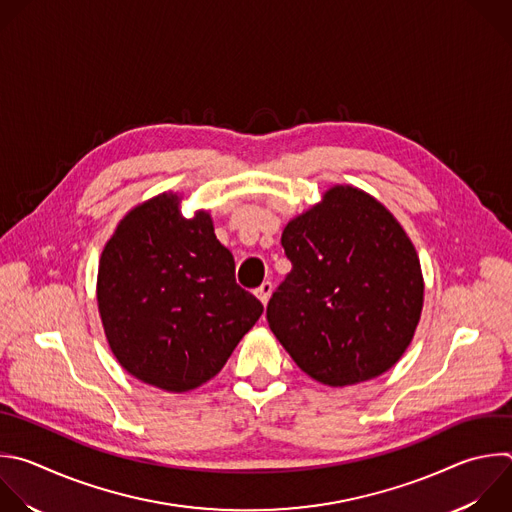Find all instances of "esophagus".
Wrapping results in <instances>:
<instances>
[{
	"label": "esophagus",
	"instance_id": "1",
	"mask_svg": "<svg viewBox=\"0 0 512 512\" xmlns=\"http://www.w3.org/2000/svg\"><path fill=\"white\" fill-rule=\"evenodd\" d=\"M271 291H273V283H271V281H263V283L257 287L255 295L261 299L263 305H267V301H269V297H271Z\"/></svg>",
	"mask_w": 512,
	"mask_h": 512
}]
</instances>
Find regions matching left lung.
<instances>
[{
  "mask_svg": "<svg viewBox=\"0 0 512 512\" xmlns=\"http://www.w3.org/2000/svg\"><path fill=\"white\" fill-rule=\"evenodd\" d=\"M281 245L291 271L267 321L293 362L333 388L388 372L424 303L420 259L396 217L368 193L335 185L287 223Z\"/></svg>",
  "mask_w": 512,
  "mask_h": 512,
  "instance_id": "1",
  "label": "left lung"
}]
</instances>
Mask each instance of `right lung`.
Segmentation results:
<instances>
[{"label":"right lung","mask_w":512,"mask_h":512,"mask_svg":"<svg viewBox=\"0 0 512 512\" xmlns=\"http://www.w3.org/2000/svg\"><path fill=\"white\" fill-rule=\"evenodd\" d=\"M98 311L108 346L136 380L189 392L215 378L263 313L207 211L181 215L162 193L134 207L104 245Z\"/></svg>","instance_id":"right-lung-1"}]
</instances>
